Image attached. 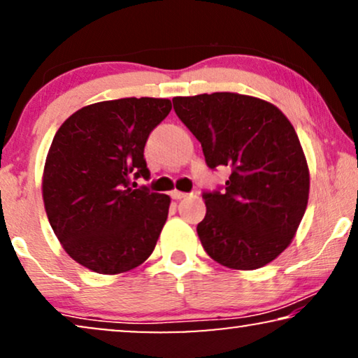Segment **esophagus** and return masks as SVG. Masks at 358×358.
<instances>
[{
	"mask_svg": "<svg viewBox=\"0 0 358 358\" xmlns=\"http://www.w3.org/2000/svg\"><path fill=\"white\" fill-rule=\"evenodd\" d=\"M185 192H179V190H173V192H171V197H173L174 200H180V199H184L185 197Z\"/></svg>",
	"mask_w": 358,
	"mask_h": 358,
	"instance_id": "1",
	"label": "esophagus"
}]
</instances>
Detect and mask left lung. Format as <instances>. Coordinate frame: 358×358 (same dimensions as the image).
Returning a JSON list of instances; mask_svg holds the SVG:
<instances>
[{"mask_svg": "<svg viewBox=\"0 0 358 358\" xmlns=\"http://www.w3.org/2000/svg\"><path fill=\"white\" fill-rule=\"evenodd\" d=\"M176 115L200 141L210 169H231L224 185L203 190L200 243L213 261L252 271L287 249L305 215L310 173L285 115L257 97L213 92L174 97Z\"/></svg>", "mask_w": 358, "mask_h": 358, "instance_id": "1", "label": "left lung"}]
</instances>
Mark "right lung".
<instances>
[{
	"mask_svg": "<svg viewBox=\"0 0 358 358\" xmlns=\"http://www.w3.org/2000/svg\"><path fill=\"white\" fill-rule=\"evenodd\" d=\"M171 109L169 99L155 97L96 102L53 136L42 182L45 212L63 249L90 271L122 273L153 252L171 199L146 185L131 189L130 179H150L146 140Z\"/></svg>",
	"mask_w": 358,
	"mask_h": 358,
	"instance_id": "obj_1",
	"label": "right lung"
}]
</instances>
